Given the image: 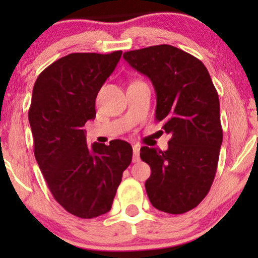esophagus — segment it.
I'll use <instances>...</instances> for the list:
<instances>
[{
    "mask_svg": "<svg viewBox=\"0 0 258 258\" xmlns=\"http://www.w3.org/2000/svg\"><path fill=\"white\" fill-rule=\"evenodd\" d=\"M140 146H135L133 147V153H134V156H133V162H139L140 161Z\"/></svg>",
    "mask_w": 258,
    "mask_h": 258,
    "instance_id": "obj_1",
    "label": "esophagus"
}]
</instances>
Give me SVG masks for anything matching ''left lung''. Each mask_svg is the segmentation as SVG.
Returning a JSON list of instances; mask_svg holds the SVG:
<instances>
[{
  "mask_svg": "<svg viewBox=\"0 0 258 258\" xmlns=\"http://www.w3.org/2000/svg\"><path fill=\"white\" fill-rule=\"evenodd\" d=\"M123 57L153 82L155 118L171 136L165 151L141 148L151 169L148 197L158 210L184 214L202 202L216 174L223 140L218 94L203 63L172 45L126 51Z\"/></svg>",
  "mask_w": 258,
  "mask_h": 258,
  "instance_id": "8db88e82",
  "label": "left lung"
}]
</instances>
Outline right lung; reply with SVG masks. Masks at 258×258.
Here are the masks:
<instances>
[{
	"label": "right lung",
	"mask_w": 258,
	"mask_h": 258,
	"mask_svg": "<svg viewBox=\"0 0 258 258\" xmlns=\"http://www.w3.org/2000/svg\"><path fill=\"white\" fill-rule=\"evenodd\" d=\"M122 51L74 52L47 67L34 84L29 123L34 154L54 199L74 216L94 218L111 209L133 148L122 140L87 144L83 126Z\"/></svg>",
	"instance_id": "obj_1"
}]
</instances>
